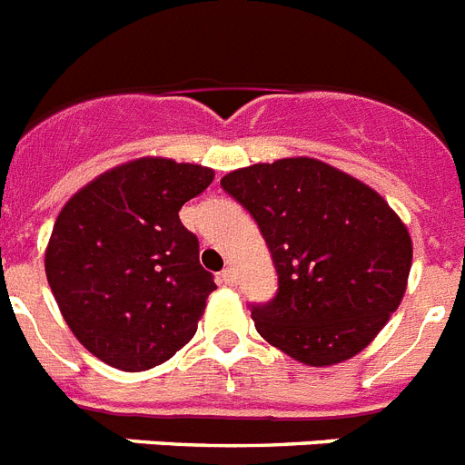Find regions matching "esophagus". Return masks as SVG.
Masks as SVG:
<instances>
[{
  "mask_svg": "<svg viewBox=\"0 0 465 465\" xmlns=\"http://www.w3.org/2000/svg\"><path fill=\"white\" fill-rule=\"evenodd\" d=\"M220 281H222V283H226V286H233V283H236V272H233L232 267H224V269H222Z\"/></svg>",
  "mask_w": 465,
  "mask_h": 465,
  "instance_id": "1",
  "label": "esophagus"
}]
</instances>
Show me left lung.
Wrapping results in <instances>:
<instances>
[{"label": "left lung", "mask_w": 465, "mask_h": 465, "mask_svg": "<svg viewBox=\"0 0 465 465\" xmlns=\"http://www.w3.org/2000/svg\"><path fill=\"white\" fill-rule=\"evenodd\" d=\"M257 222L279 288L252 305L257 333L307 366L341 364L388 323L407 291L411 236L385 198L314 158L222 177Z\"/></svg>", "instance_id": "left-lung-1"}]
</instances>
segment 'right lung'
Here are the masks:
<instances>
[{"mask_svg": "<svg viewBox=\"0 0 465 465\" xmlns=\"http://www.w3.org/2000/svg\"><path fill=\"white\" fill-rule=\"evenodd\" d=\"M213 177L210 167L139 158L99 174L58 213L46 281L70 331L108 366L146 371L196 333L217 286L179 210Z\"/></svg>", "mask_w": 465, "mask_h": 465, "instance_id": "obj_1", "label": "right lung"}]
</instances>
